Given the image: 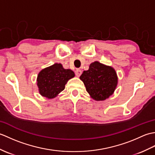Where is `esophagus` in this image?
Masks as SVG:
<instances>
[{
    "label": "esophagus",
    "mask_w": 155,
    "mask_h": 155,
    "mask_svg": "<svg viewBox=\"0 0 155 155\" xmlns=\"http://www.w3.org/2000/svg\"><path fill=\"white\" fill-rule=\"evenodd\" d=\"M81 74H82V71H81V70H80V69H77V70H76L75 74L77 75L78 77H80V76L81 75Z\"/></svg>",
    "instance_id": "esophagus-1"
}]
</instances>
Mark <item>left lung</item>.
I'll use <instances>...</instances> for the list:
<instances>
[{
	"instance_id": "1",
	"label": "left lung",
	"mask_w": 155,
	"mask_h": 155,
	"mask_svg": "<svg viewBox=\"0 0 155 155\" xmlns=\"http://www.w3.org/2000/svg\"><path fill=\"white\" fill-rule=\"evenodd\" d=\"M80 79L91 97L97 101L109 98L118 84V77L114 68L98 61L92 62L88 70L83 71Z\"/></svg>"
}]
</instances>
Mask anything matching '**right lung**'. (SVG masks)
Returning <instances> with one entry per match:
<instances>
[{
	"mask_svg": "<svg viewBox=\"0 0 155 155\" xmlns=\"http://www.w3.org/2000/svg\"><path fill=\"white\" fill-rule=\"evenodd\" d=\"M74 76L73 71L64 68L61 63L45 68L39 72L37 78L39 93L48 99L57 97L64 89L68 80Z\"/></svg>",
	"mask_w": 155,
	"mask_h": 155,
	"instance_id": "right-lung-1",
	"label": "right lung"
}]
</instances>
